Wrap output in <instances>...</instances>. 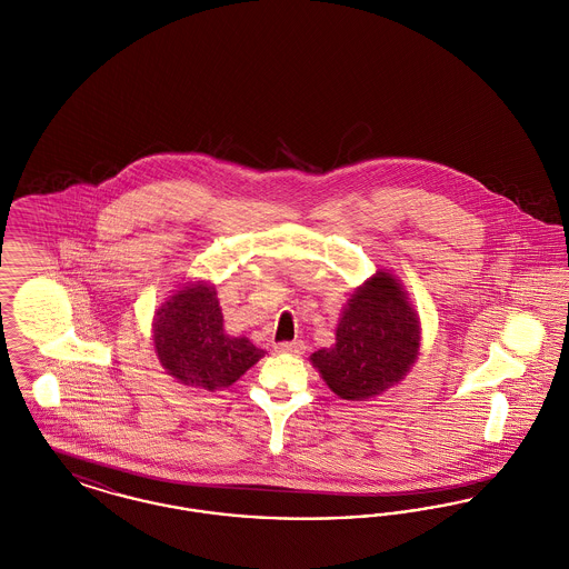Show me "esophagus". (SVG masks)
<instances>
[{
  "label": "esophagus",
  "instance_id": "34e87169",
  "mask_svg": "<svg viewBox=\"0 0 569 569\" xmlns=\"http://www.w3.org/2000/svg\"><path fill=\"white\" fill-rule=\"evenodd\" d=\"M274 352L300 356V353L305 352V343H302V341H286V343H277V346H274Z\"/></svg>",
  "mask_w": 569,
  "mask_h": 569
}]
</instances>
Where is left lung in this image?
<instances>
[{
    "label": "left lung",
    "instance_id": "obj_1",
    "mask_svg": "<svg viewBox=\"0 0 569 569\" xmlns=\"http://www.w3.org/2000/svg\"><path fill=\"white\" fill-rule=\"evenodd\" d=\"M420 341V318L403 283L379 269L343 305L335 346L309 360L337 397L369 401L406 379Z\"/></svg>",
    "mask_w": 569,
    "mask_h": 569
}]
</instances>
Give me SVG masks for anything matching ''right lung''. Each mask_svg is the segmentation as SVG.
<instances>
[{"label": "right lung", "mask_w": 569, "mask_h": 569, "mask_svg": "<svg viewBox=\"0 0 569 569\" xmlns=\"http://www.w3.org/2000/svg\"><path fill=\"white\" fill-rule=\"evenodd\" d=\"M151 337L168 376L209 392L232 386L267 353L247 337L226 332L217 288L209 281H186L163 298Z\"/></svg>", "instance_id": "right-lung-1"}]
</instances>
